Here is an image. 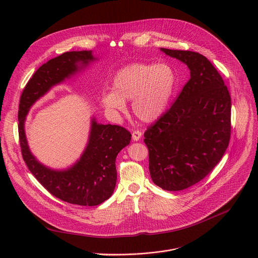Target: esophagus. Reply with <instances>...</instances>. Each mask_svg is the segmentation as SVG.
I'll return each instance as SVG.
<instances>
[{
    "instance_id": "obj_1",
    "label": "esophagus",
    "mask_w": 258,
    "mask_h": 258,
    "mask_svg": "<svg viewBox=\"0 0 258 258\" xmlns=\"http://www.w3.org/2000/svg\"><path fill=\"white\" fill-rule=\"evenodd\" d=\"M132 137H133L134 141H139L141 139V137H142V133L140 131H138V130L134 131L133 134H132Z\"/></svg>"
}]
</instances>
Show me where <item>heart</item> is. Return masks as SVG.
Segmentation results:
<instances>
[{"instance_id":"b5f03b06","label":"heart","mask_w":258,"mask_h":258,"mask_svg":"<svg viewBox=\"0 0 258 258\" xmlns=\"http://www.w3.org/2000/svg\"><path fill=\"white\" fill-rule=\"evenodd\" d=\"M175 73L165 63H133L113 79V91L104 93L103 106L111 112H123L125 100H133V111L143 121L156 120L166 109L175 87Z\"/></svg>"}]
</instances>
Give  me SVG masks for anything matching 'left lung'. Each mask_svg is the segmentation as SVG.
Instances as JSON below:
<instances>
[{
	"mask_svg": "<svg viewBox=\"0 0 258 258\" xmlns=\"http://www.w3.org/2000/svg\"><path fill=\"white\" fill-rule=\"evenodd\" d=\"M191 73L171 107L147 127L149 170L155 185L185 190L203 179L223 158L231 139V96L222 76L203 55L161 48Z\"/></svg>",
	"mask_w": 258,
	"mask_h": 258,
	"instance_id": "1",
	"label": "left lung"
}]
</instances>
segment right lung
I'll return each instance as SVG.
<instances>
[{"mask_svg": "<svg viewBox=\"0 0 258 258\" xmlns=\"http://www.w3.org/2000/svg\"><path fill=\"white\" fill-rule=\"evenodd\" d=\"M95 58L92 51H72L49 60L36 70L26 84L19 103L18 133L23 160L41 185L56 198L81 206H95L112 195L117 179L115 159L131 142V133L122 126L97 123L92 127L81 159L66 170H53L41 164L30 153L24 120L29 108L53 86L88 65Z\"/></svg>", "mask_w": 258, "mask_h": 258, "instance_id": "right-lung-1", "label": "right lung"}]
</instances>
